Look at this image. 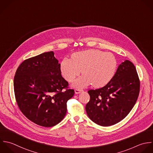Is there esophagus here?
Returning <instances> with one entry per match:
<instances>
[{"label":"esophagus","mask_w":153,"mask_h":153,"mask_svg":"<svg viewBox=\"0 0 153 153\" xmlns=\"http://www.w3.org/2000/svg\"><path fill=\"white\" fill-rule=\"evenodd\" d=\"M82 91H83V90H82V89H76L74 90V92H75L76 94H80V93H81Z\"/></svg>","instance_id":"esophagus-1"}]
</instances>
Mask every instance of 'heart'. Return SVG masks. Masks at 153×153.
<instances>
[{"mask_svg":"<svg viewBox=\"0 0 153 153\" xmlns=\"http://www.w3.org/2000/svg\"><path fill=\"white\" fill-rule=\"evenodd\" d=\"M117 62L111 53L90 49L74 53L71 59L65 58L61 62V71L68 82H72L82 73L73 86L83 88L91 84L95 88L106 85L114 76Z\"/></svg>","mask_w":153,"mask_h":153,"instance_id":"obj_1","label":"heart"}]
</instances>
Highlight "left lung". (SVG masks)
<instances>
[{
  "label": "left lung",
  "mask_w": 153,
  "mask_h": 153,
  "mask_svg": "<svg viewBox=\"0 0 153 153\" xmlns=\"http://www.w3.org/2000/svg\"><path fill=\"white\" fill-rule=\"evenodd\" d=\"M140 82L136 68L125 60L120 64L112 79L105 86L89 90L90 101L86 105L89 119L102 126L117 123L125 118L139 96Z\"/></svg>",
  "instance_id": "obj_1"
}]
</instances>
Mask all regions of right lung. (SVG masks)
Wrapping results in <instances>:
<instances>
[{
  "label": "right lung",
  "mask_w": 153,
  "mask_h": 153,
  "mask_svg": "<svg viewBox=\"0 0 153 153\" xmlns=\"http://www.w3.org/2000/svg\"><path fill=\"white\" fill-rule=\"evenodd\" d=\"M62 77L53 51L24 60L13 80L15 99L22 114L43 127L59 123L67 112V102L74 94Z\"/></svg>",
  "instance_id": "add662e5"
}]
</instances>
